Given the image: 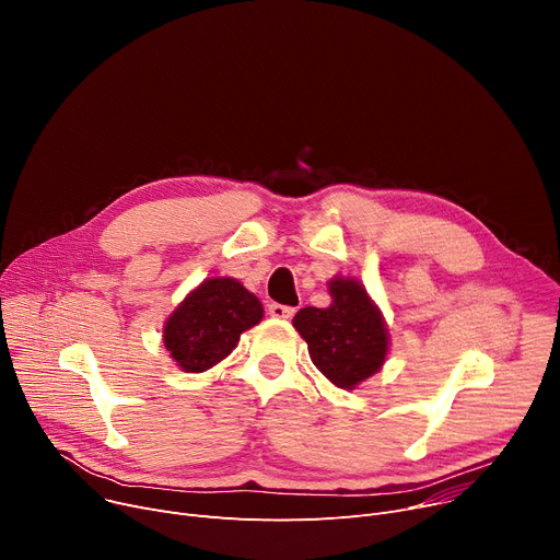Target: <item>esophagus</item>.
<instances>
[{"label":"esophagus","mask_w":560,"mask_h":560,"mask_svg":"<svg viewBox=\"0 0 560 560\" xmlns=\"http://www.w3.org/2000/svg\"><path fill=\"white\" fill-rule=\"evenodd\" d=\"M268 313L277 319H290L292 315H295V308L292 306H283V304H270L268 306Z\"/></svg>","instance_id":"esophagus-1"}]
</instances>
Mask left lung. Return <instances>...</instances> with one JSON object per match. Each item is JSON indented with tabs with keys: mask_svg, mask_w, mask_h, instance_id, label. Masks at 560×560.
Returning <instances> with one entry per match:
<instances>
[{
	"mask_svg": "<svg viewBox=\"0 0 560 560\" xmlns=\"http://www.w3.org/2000/svg\"><path fill=\"white\" fill-rule=\"evenodd\" d=\"M327 308L306 306L292 327L306 340L313 365L334 386L354 390L384 368L390 349L386 317L359 279L336 275Z\"/></svg>",
	"mask_w": 560,
	"mask_h": 560,
	"instance_id": "obj_1",
	"label": "left lung"
}]
</instances>
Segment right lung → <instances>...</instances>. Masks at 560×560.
<instances>
[{
    "mask_svg": "<svg viewBox=\"0 0 560 560\" xmlns=\"http://www.w3.org/2000/svg\"><path fill=\"white\" fill-rule=\"evenodd\" d=\"M262 319V304L238 279L209 277L192 288L163 325V345L184 372H206L238 347Z\"/></svg>",
    "mask_w": 560,
    "mask_h": 560,
    "instance_id": "obj_1",
    "label": "right lung"
}]
</instances>
